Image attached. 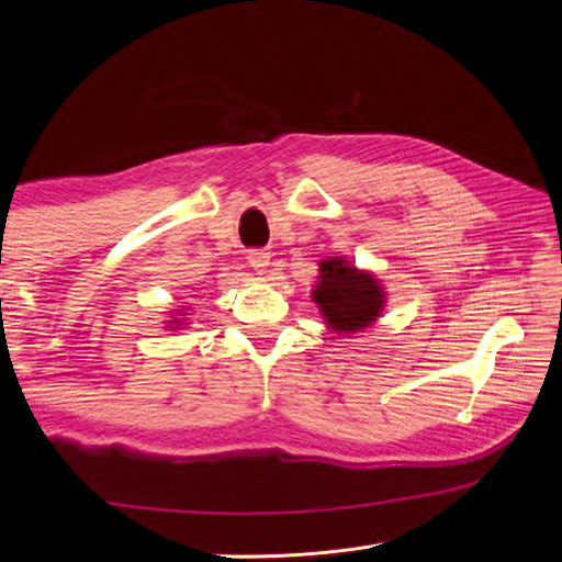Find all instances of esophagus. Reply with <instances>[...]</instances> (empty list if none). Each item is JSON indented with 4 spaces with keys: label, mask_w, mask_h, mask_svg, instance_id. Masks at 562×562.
I'll use <instances>...</instances> for the list:
<instances>
[{
    "label": "esophagus",
    "mask_w": 562,
    "mask_h": 562,
    "mask_svg": "<svg viewBox=\"0 0 562 562\" xmlns=\"http://www.w3.org/2000/svg\"><path fill=\"white\" fill-rule=\"evenodd\" d=\"M269 258H271V255L265 248H250L248 250V265L255 267L258 271H265V267L269 265Z\"/></svg>",
    "instance_id": "1"
}]
</instances>
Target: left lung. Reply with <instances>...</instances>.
Segmentation results:
<instances>
[{
    "mask_svg": "<svg viewBox=\"0 0 562 562\" xmlns=\"http://www.w3.org/2000/svg\"><path fill=\"white\" fill-rule=\"evenodd\" d=\"M314 300L335 333H359L368 328L384 307L380 283L345 260L321 262Z\"/></svg>",
    "mask_w": 562,
    "mask_h": 562,
    "instance_id": "1",
    "label": "left lung"
}]
</instances>
